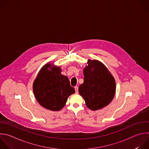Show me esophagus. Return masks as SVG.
<instances>
[{"instance_id": "esophagus-1", "label": "esophagus", "mask_w": 149, "mask_h": 149, "mask_svg": "<svg viewBox=\"0 0 149 149\" xmlns=\"http://www.w3.org/2000/svg\"><path fill=\"white\" fill-rule=\"evenodd\" d=\"M74 88H75V92L77 93H78V86H75Z\"/></svg>"}]
</instances>
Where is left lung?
I'll use <instances>...</instances> for the list:
<instances>
[{"label": "left lung", "instance_id": "obj_1", "mask_svg": "<svg viewBox=\"0 0 149 149\" xmlns=\"http://www.w3.org/2000/svg\"><path fill=\"white\" fill-rule=\"evenodd\" d=\"M84 68V83L78 88L86 107L92 111L108 106L116 93V81L107 67L96 60H88Z\"/></svg>", "mask_w": 149, "mask_h": 149}]
</instances>
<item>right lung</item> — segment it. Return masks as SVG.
Masks as SVG:
<instances>
[{
  "label": "right lung",
  "instance_id": "obj_1",
  "mask_svg": "<svg viewBox=\"0 0 149 149\" xmlns=\"http://www.w3.org/2000/svg\"><path fill=\"white\" fill-rule=\"evenodd\" d=\"M60 67L47 63L39 71L33 84L34 96L43 108L52 111L61 110L68 97L75 93L67 76L61 74Z\"/></svg>",
  "mask_w": 149,
  "mask_h": 149
}]
</instances>
